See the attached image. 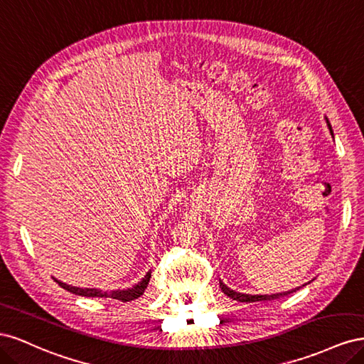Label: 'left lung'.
Wrapping results in <instances>:
<instances>
[{"instance_id": "1", "label": "left lung", "mask_w": 364, "mask_h": 364, "mask_svg": "<svg viewBox=\"0 0 364 364\" xmlns=\"http://www.w3.org/2000/svg\"><path fill=\"white\" fill-rule=\"evenodd\" d=\"M326 123H328V129H329V132H331V135L334 136V134H333V127H331V124H329V121L326 119ZM220 289H222V291L226 294V296H229L230 299H234V301H238V302H266V301H273V299H279V297H282V296H287V294H290V293H294L296 290H299V289H294V290H291V291H287V293H278V294H245V293H238V291H234V290H230L229 287H226V285L220 281Z\"/></svg>"}]
</instances>
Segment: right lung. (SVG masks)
I'll return each instance as SVG.
<instances>
[{
	"instance_id": "obj_1",
	"label": "right lung",
	"mask_w": 364,
	"mask_h": 364,
	"mask_svg": "<svg viewBox=\"0 0 364 364\" xmlns=\"http://www.w3.org/2000/svg\"><path fill=\"white\" fill-rule=\"evenodd\" d=\"M150 272L146 274L144 278H142L141 282H138L136 285H134L132 289H127V290H115V291H102L98 289H79V287H71V285H67L63 284L58 279L56 281L60 287L63 290H67L73 294H77V296H86V297H111V299H118L121 302H129V301H134V299H138V297L144 293V290L147 289L149 285V281H150Z\"/></svg>"
}]
</instances>
